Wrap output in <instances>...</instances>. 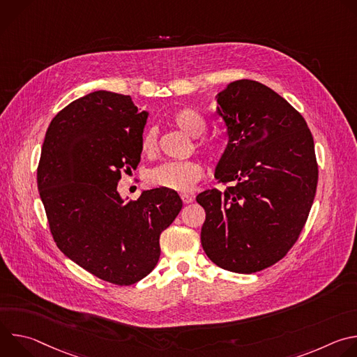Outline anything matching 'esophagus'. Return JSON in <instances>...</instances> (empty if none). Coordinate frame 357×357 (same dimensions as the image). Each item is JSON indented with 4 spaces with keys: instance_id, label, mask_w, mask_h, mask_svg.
I'll return each mask as SVG.
<instances>
[{
    "instance_id": "1",
    "label": "esophagus",
    "mask_w": 357,
    "mask_h": 357,
    "mask_svg": "<svg viewBox=\"0 0 357 357\" xmlns=\"http://www.w3.org/2000/svg\"><path fill=\"white\" fill-rule=\"evenodd\" d=\"M181 199H182L183 203H186V205H188V203H190L193 200V196L189 195V193H181Z\"/></svg>"
}]
</instances>
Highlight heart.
Wrapping results in <instances>:
<instances>
[{
    "label": "heart",
    "mask_w": 357,
    "mask_h": 357,
    "mask_svg": "<svg viewBox=\"0 0 357 357\" xmlns=\"http://www.w3.org/2000/svg\"><path fill=\"white\" fill-rule=\"evenodd\" d=\"M172 123L185 134L197 138L206 131V121L196 110L185 107L174 113ZM141 152L144 155L154 154L157 149V132L146 130L141 137ZM200 149L211 158L218 155V146L211 141H202ZM203 168L195 160L171 161L152 168L146 174V183L152 188H164L175 192L190 190L196 182L202 178Z\"/></svg>",
    "instance_id": "heart-1"
}]
</instances>
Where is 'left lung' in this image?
<instances>
[{"instance_id":"1","label":"left lung","mask_w":357,"mask_h":357,"mask_svg":"<svg viewBox=\"0 0 357 357\" xmlns=\"http://www.w3.org/2000/svg\"><path fill=\"white\" fill-rule=\"evenodd\" d=\"M229 144L215 176L225 185L196 196L205 209L200 241L220 268L251 274L282 260L317 193L318 162L305 119L270 87L236 80L218 94Z\"/></svg>"}]
</instances>
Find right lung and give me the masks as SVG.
<instances>
[{
    "instance_id": "1",
    "label": "right lung",
    "mask_w": 357,
    "mask_h": 357,
    "mask_svg": "<svg viewBox=\"0 0 357 357\" xmlns=\"http://www.w3.org/2000/svg\"><path fill=\"white\" fill-rule=\"evenodd\" d=\"M146 112L130 96L98 90L50 121L38 165V189L49 230L77 266L114 285L146 277L160 260V236L182 200L175 190H144L134 202L117 192L137 169Z\"/></svg>"
}]
</instances>
